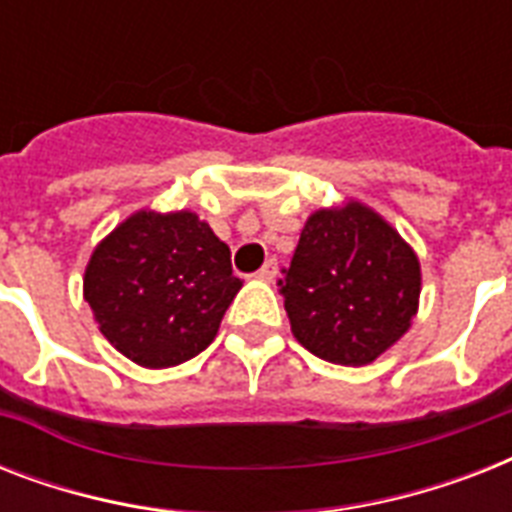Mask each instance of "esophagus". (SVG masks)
Returning a JSON list of instances; mask_svg holds the SVG:
<instances>
[{
    "label": "esophagus",
    "instance_id": "esophagus-1",
    "mask_svg": "<svg viewBox=\"0 0 512 512\" xmlns=\"http://www.w3.org/2000/svg\"><path fill=\"white\" fill-rule=\"evenodd\" d=\"M276 273H279V263H276V260H265V265L263 268H260V271L255 273V279H260V281H273L276 279Z\"/></svg>",
    "mask_w": 512,
    "mask_h": 512
}]
</instances>
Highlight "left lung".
Wrapping results in <instances>:
<instances>
[{
	"mask_svg": "<svg viewBox=\"0 0 512 512\" xmlns=\"http://www.w3.org/2000/svg\"><path fill=\"white\" fill-rule=\"evenodd\" d=\"M281 297L292 335L313 356L364 366L409 332L420 308V257L393 225L348 199L303 225Z\"/></svg>",
	"mask_w": 512,
	"mask_h": 512,
	"instance_id": "1",
	"label": "left lung"
}]
</instances>
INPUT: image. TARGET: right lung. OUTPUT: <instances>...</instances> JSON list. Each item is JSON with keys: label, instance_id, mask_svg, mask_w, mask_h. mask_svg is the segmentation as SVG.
I'll use <instances>...</instances> for the list:
<instances>
[{"label": "right lung", "instance_id": "right-lung-1", "mask_svg": "<svg viewBox=\"0 0 512 512\" xmlns=\"http://www.w3.org/2000/svg\"><path fill=\"white\" fill-rule=\"evenodd\" d=\"M239 289L231 249L191 209L132 212L84 268V300L100 335L146 369L199 356Z\"/></svg>", "mask_w": 512, "mask_h": 512}]
</instances>
